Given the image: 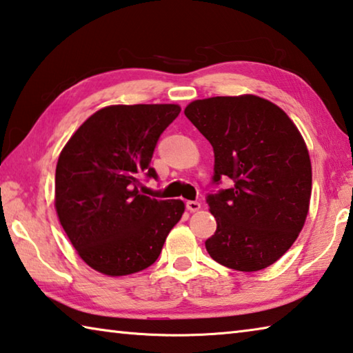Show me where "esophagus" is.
Listing matches in <instances>:
<instances>
[{
  "label": "esophagus",
  "instance_id": "1",
  "mask_svg": "<svg viewBox=\"0 0 353 353\" xmlns=\"http://www.w3.org/2000/svg\"><path fill=\"white\" fill-rule=\"evenodd\" d=\"M187 208L190 212H198L201 208V202L198 201H187Z\"/></svg>",
  "mask_w": 353,
  "mask_h": 353
}]
</instances>
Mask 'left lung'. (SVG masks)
<instances>
[{
  "label": "left lung",
  "mask_w": 353,
  "mask_h": 353,
  "mask_svg": "<svg viewBox=\"0 0 353 353\" xmlns=\"http://www.w3.org/2000/svg\"><path fill=\"white\" fill-rule=\"evenodd\" d=\"M185 117L213 146L212 185L234 181L232 188L207 194L216 218L207 252L230 270H265L305 223L312 196L305 141L280 107L254 94L193 101Z\"/></svg>",
  "instance_id": "8db88e82"
}]
</instances>
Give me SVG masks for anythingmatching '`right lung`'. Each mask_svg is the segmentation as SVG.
I'll return each mask as SVG.
<instances>
[{
	"label": "right lung",
	"mask_w": 353,
	"mask_h": 353,
	"mask_svg": "<svg viewBox=\"0 0 353 353\" xmlns=\"http://www.w3.org/2000/svg\"><path fill=\"white\" fill-rule=\"evenodd\" d=\"M176 104L110 105L76 130L56 168V210L81 259L105 276H128L159 259L182 218L179 199L149 198L154 149L174 121Z\"/></svg>",
	"instance_id": "right-lung-1"
}]
</instances>
